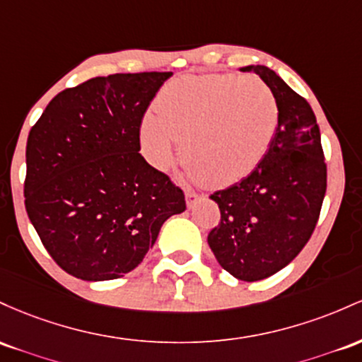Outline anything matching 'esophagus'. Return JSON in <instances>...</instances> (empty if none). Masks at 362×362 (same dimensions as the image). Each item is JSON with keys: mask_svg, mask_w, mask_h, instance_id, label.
Segmentation results:
<instances>
[{"mask_svg": "<svg viewBox=\"0 0 362 362\" xmlns=\"http://www.w3.org/2000/svg\"><path fill=\"white\" fill-rule=\"evenodd\" d=\"M200 200H203V194H198L194 192H186V205H188V209H193V206Z\"/></svg>", "mask_w": 362, "mask_h": 362, "instance_id": "esophagus-1", "label": "esophagus"}]
</instances>
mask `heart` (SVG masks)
<instances>
[{
  "label": "heart",
  "instance_id": "1",
  "mask_svg": "<svg viewBox=\"0 0 362 362\" xmlns=\"http://www.w3.org/2000/svg\"><path fill=\"white\" fill-rule=\"evenodd\" d=\"M279 128V105L253 76H181L160 92L157 109L141 119L148 159L169 169L177 145L193 182L227 186L250 176L265 159Z\"/></svg>",
  "mask_w": 362,
  "mask_h": 362
}]
</instances>
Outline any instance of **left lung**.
Listing matches in <instances>:
<instances>
[{
  "label": "left lung",
  "mask_w": 362,
  "mask_h": 362,
  "mask_svg": "<svg viewBox=\"0 0 362 362\" xmlns=\"http://www.w3.org/2000/svg\"><path fill=\"white\" fill-rule=\"evenodd\" d=\"M279 105V128L250 176L215 192L221 224L209 246L224 270L245 282L277 274L299 255L318 222L327 192L322 136L311 105L270 68L250 64Z\"/></svg>",
  "instance_id": "left-lung-1"
}]
</instances>
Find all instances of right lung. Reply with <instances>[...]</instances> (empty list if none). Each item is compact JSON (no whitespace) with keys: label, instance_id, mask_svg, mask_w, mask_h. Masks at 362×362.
Returning <instances> with one entry per match:
<instances>
[{"label":"right lung","instance_id":"1","mask_svg":"<svg viewBox=\"0 0 362 362\" xmlns=\"http://www.w3.org/2000/svg\"><path fill=\"white\" fill-rule=\"evenodd\" d=\"M170 71L95 76L59 92L27 140L25 209L64 272L87 282L140 265L185 194L140 153V127Z\"/></svg>","mask_w":362,"mask_h":362}]
</instances>
